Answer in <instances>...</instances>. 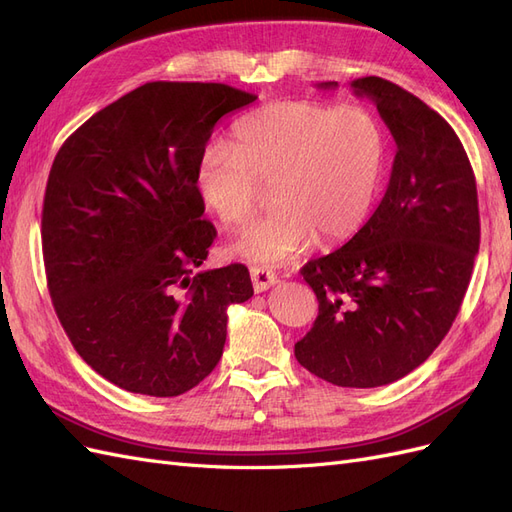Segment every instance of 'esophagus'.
<instances>
[{
    "instance_id": "esophagus-1",
    "label": "esophagus",
    "mask_w": 512,
    "mask_h": 512,
    "mask_svg": "<svg viewBox=\"0 0 512 512\" xmlns=\"http://www.w3.org/2000/svg\"><path fill=\"white\" fill-rule=\"evenodd\" d=\"M250 275H252V284L256 292H265L277 284V275L265 267H252Z\"/></svg>"
}]
</instances>
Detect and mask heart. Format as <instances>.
Here are the masks:
<instances>
[{
    "label": "heart",
    "mask_w": 512,
    "mask_h": 512,
    "mask_svg": "<svg viewBox=\"0 0 512 512\" xmlns=\"http://www.w3.org/2000/svg\"><path fill=\"white\" fill-rule=\"evenodd\" d=\"M384 168V132L361 106L280 100L245 115L232 147L200 153L194 185L224 228L250 222L258 185H271L273 211L230 245L232 254L273 265L314 241L337 243L363 226Z\"/></svg>",
    "instance_id": "heart-1"
}]
</instances>
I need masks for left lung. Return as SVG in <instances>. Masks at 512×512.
<instances>
[{"mask_svg": "<svg viewBox=\"0 0 512 512\" xmlns=\"http://www.w3.org/2000/svg\"><path fill=\"white\" fill-rule=\"evenodd\" d=\"M350 87L376 102L397 153L367 224L301 269L318 318L294 356L331 384L371 389L425 363L453 327L478 254L480 215L468 153L444 117L380 76Z\"/></svg>", "mask_w": 512, "mask_h": 512, "instance_id": "obj_1", "label": "left lung"}]
</instances>
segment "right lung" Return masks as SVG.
Returning a JSON list of instances; mask_svg holds the SVG:
<instances>
[{
    "label": "right lung",
    "mask_w": 512,
    "mask_h": 512,
    "mask_svg": "<svg viewBox=\"0 0 512 512\" xmlns=\"http://www.w3.org/2000/svg\"><path fill=\"white\" fill-rule=\"evenodd\" d=\"M254 94L224 83H145L57 151L42 207L55 314L74 350L119 389L177 397L222 359L226 309L254 294L245 265H203L215 226L194 173L224 115Z\"/></svg>",
    "instance_id": "right-lung-1"
}]
</instances>
